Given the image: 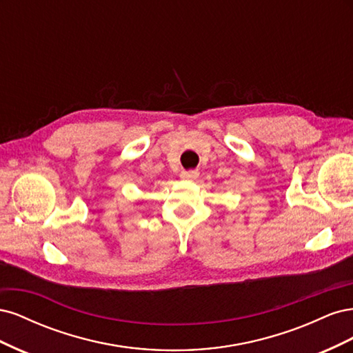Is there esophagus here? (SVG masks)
Here are the masks:
<instances>
[{
    "mask_svg": "<svg viewBox=\"0 0 353 353\" xmlns=\"http://www.w3.org/2000/svg\"><path fill=\"white\" fill-rule=\"evenodd\" d=\"M197 176H199V172H197V170H193V169L183 170V172H181V178H183V179H196Z\"/></svg>",
    "mask_w": 353,
    "mask_h": 353,
    "instance_id": "esophagus-1",
    "label": "esophagus"
}]
</instances>
